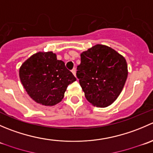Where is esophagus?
I'll return each instance as SVG.
<instances>
[{
  "label": "esophagus",
  "mask_w": 153,
  "mask_h": 153,
  "mask_svg": "<svg viewBox=\"0 0 153 153\" xmlns=\"http://www.w3.org/2000/svg\"><path fill=\"white\" fill-rule=\"evenodd\" d=\"M72 74L75 75V76L76 75V69H75V68H74V69H72Z\"/></svg>",
  "instance_id": "34e87169"
}]
</instances>
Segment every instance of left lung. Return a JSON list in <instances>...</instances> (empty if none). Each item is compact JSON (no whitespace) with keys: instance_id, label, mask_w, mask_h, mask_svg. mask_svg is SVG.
Segmentation results:
<instances>
[{"instance_id":"obj_1","label":"left lung","mask_w":153,"mask_h":153,"mask_svg":"<svg viewBox=\"0 0 153 153\" xmlns=\"http://www.w3.org/2000/svg\"><path fill=\"white\" fill-rule=\"evenodd\" d=\"M77 78L88 101L97 107L111 105L127 78L125 58L112 48L97 44L81 54Z\"/></svg>"}]
</instances>
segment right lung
<instances>
[{
  "label": "right lung",
  "instance_id": "1",
  "mask_svg": "<svg viewBox=\"0 0 153 153\" xmlns=\"http://www.w3.org/2000/svg\"><path fill=\"white\" fill-rule=\"evenodd\" d=\"M21 83L35 102L53 106L61 102L69 84L76 81L64 61L52 52L34 54L19 69Z\"/></svg>",
  "mask_w": 153,
  "mask_h": 153
}]
</instances>
